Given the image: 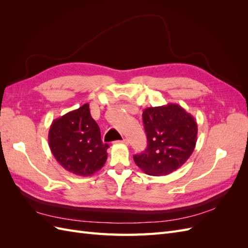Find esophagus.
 Listing matches in <instances>:
<instances>
[{
  "label": "esophagus",
  "mask_w": 248,
  "mask_h": 248,
  "mask_svg": "<svg viewBox=\"0 0 248 248\" xmlns=\"http://www.w3.org/2000/svg\"><path fill=\"white\" fill-rule=\"evenodd\" d=\"M118 142H119V144H124V145H128V140H119Z\"/></svg>",
  "instance_id": "esophagus-1"
}]
</instances>
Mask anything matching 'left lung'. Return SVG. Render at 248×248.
I'll list each match as a JSON object with an SVG mask.
<instances>
[{"label":"left lung","instance_id":"obj_1","mask_svg":"<svg viewBox=\"0 0 248 248\" xmlns=\"http://www.w3.org/2000/svg\"><path fill=\"white\" fill-rule=\"evenodd\" d=\"M148 146L133 160L146 174L166 176L181 168L197 144L194 118L176 103L148 108L142 111Z\"/></svg>","mask_w":248,"mask_h":248}]
</instances>
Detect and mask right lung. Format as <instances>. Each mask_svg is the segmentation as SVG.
<instances>
[{"mask_svg":"<svg viewBox=\"0 0 248 248\" xmlns=\"http://www.w3.org/2000/svg\"><path fill=\"white\" fill-rule=\"evenodd\" d=\"M48 145L57 161L78 176L93 175L108 158V145L102 142L88 103L52 121Z\"/></svg>","mask_w":248,"mask_h":248,"instance_id":"add662e5","label":"right lung"}]
</instances>
